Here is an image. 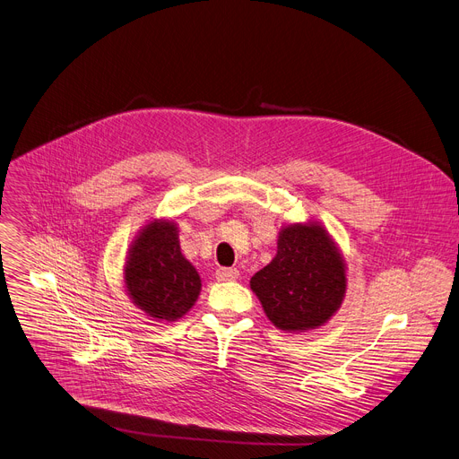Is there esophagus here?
Listing matches in <instances>:
<instances>
[{"instance_id": "34e87169", "label": "esophagus", "mask_w": 459, "mask_h": 459, "mask_svg": "<svg viewBox=\"0 0 459 459\" xmlns=\"http://www.w3.org/2000/svg\"><path fill=\"white\" fill-rule=\"evenodd\" d=\"M238 276H239L238 269H218L216 271V278L220 281H234V280H238Z\"/></svg>"}]
</instances>
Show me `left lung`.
Masks as SVG:
<instances>
[{"label": "left lung", "mask_w": 459, "mask_h": 459, "mask_svg": "<svg viewBox=\"0 0 459 459\" xmlns=\"http://www.w3.org/2000/svg\"><path fill=\"white\" fill-rule=\"evenodd\" d=\"M346 262L320 221L283 225L276 256L251 278L267 318L283 333L322 327L346 297Z\"/></svg>", "instance_id": "left-lung-1"}]
</instances>
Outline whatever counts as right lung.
Here are the masks:
<instances>
[{"instance_id": "right-lung-1", "label": "right lung", "mask_w": 459, "mask_h": 459, "mask_svg": "<svg viewBox=\"0 0 459 459\" xmlns=\"http://www.w3.org/2000/svg\"><path fill=\"white\" fill-rule=\"evenodd\" d=\"M122 276L134 306L159 322L183 318L201 293V276L183 256L179 227L170 218H153L141 227Z\"/></svg>"}]
</instances>
